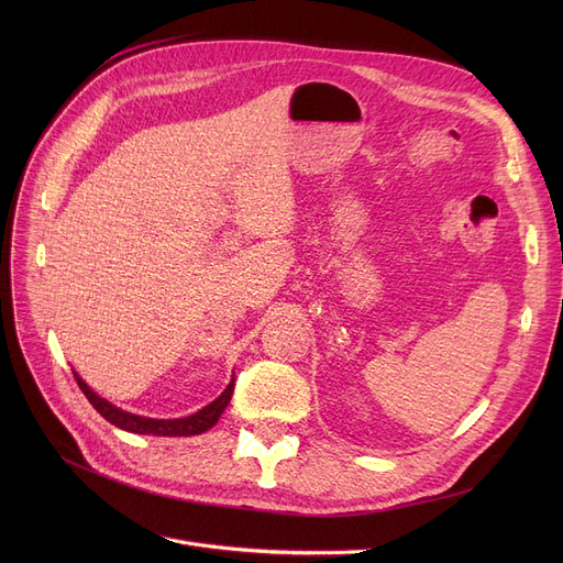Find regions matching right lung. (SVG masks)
I'll return each instance as SVG.
<instances>
[{"label": "right lung", "instance_id": "right-lung-1", "mask_svg": "<svg viewBox=\"0 0 563 563\" xmlns=\"http://www.w3.org/2000/svg\"><path fill=\"white\" fill-rule=\"evenodd\" d=\"M75 378H77L79 390L86 395V399L91 401V406L100 412V416L107 422H111L113 427L123 429V431L143 433V435H196V433L212 429L219 422L225 406L230 404V397H232V390H234V378H232L219 399H214L210 406H205L202 410L194 412V416L183 418V420H151V418L132 416V412H125L121 408L111 406L109 401L100 399L91 388H88L77 374H75Z\"/></svg>", "mask_w": 563, "mask_h": 563}]
</instances>
